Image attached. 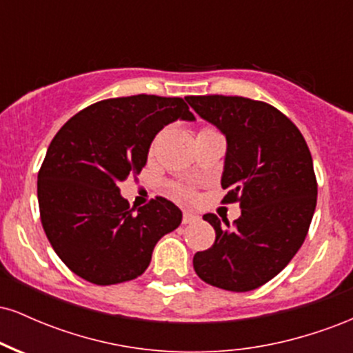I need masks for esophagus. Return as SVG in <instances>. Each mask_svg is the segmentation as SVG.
<instances>
[{"label": "esophagus", "instance_id": "obj_1", "mask_svg": "<svg viewBox=\"0 0 353 353\" xmlns=\"http://www.w3.org/2000/svg\"><path fill=\"white\" fill-rule=\"evenodd\" d=\"M197 221H199V216L194 212H189V210H185L184 216H182V224H192V222Z\"/></svg>", "mask_w": 353, "mask_h": 353}]
</instances>
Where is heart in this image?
Wrapping results in <instances>:
<instances>
[{
	"instance_id": "b5f03b06",
	"label": "heart",
	"mask_w": 353,
	"mask_h": 353,
	"mask_svg": "<svg viewBox=\"0 0 353 353\" xmlns=\"http://www.w3.org/2000/svg\"><path fill=\"white\" fill-rule=\"evenodd\" d=\"M176 192H177V194H181V196H185V194H188V190H185L184 188H181V185H177V188H176Z\"/></svg>"
}]
</instances>
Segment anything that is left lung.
<instances>
[{
  "label": "left lung",
  "mask_w": 353,
  "mask_h": 353,
  "mask_svg": "<svg viewBox=\"0 0 353 353\" xmlns=\"http://www.w3.org/2000/svg\"><path fill=\"white\" fill-rule=\"evenodd\" d=\"M185 99L225 136L222 202L241 204L232 225L205 214L216 241L194 255V270L219 289L254 290L292 261L309 232L317 204L309 145L289 117L262 101L219 94Z\"/></svg>",
  "instance_id": "8db88e82"
}]
</instances>
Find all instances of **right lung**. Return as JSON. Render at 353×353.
<instances>
[{
	"label": "right lung",
	"instance_id": "right-lung-1",
	"mask_svg": "<svg viewBox=\"0 0 353 353\" xmlns=\"http://www.w3.org/2000/svg\"><path fill=\"white\" fill-rule=\"evenodd\" d=\"M194 121L182 98L137 94L104 99L74 114L51 141L38 172L41 224L61 261L84 281L112 285L148 269L154 245L179 228L164 197L134 209L117 182L137 176L157 132Z\"/></svg>",
	"mask_w": 353,
	"mask_h": 353
}]
</instances>
